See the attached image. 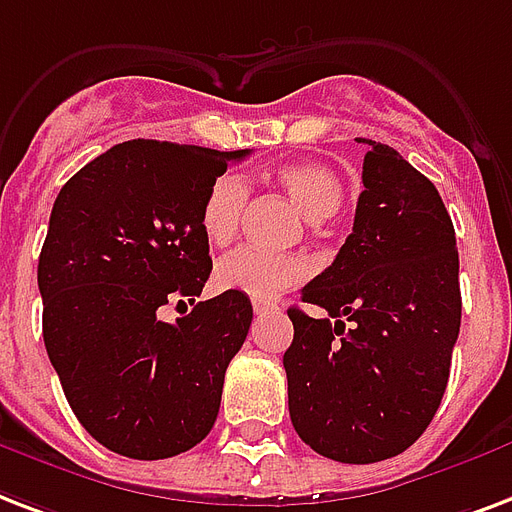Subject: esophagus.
<instances>
[{
  "mask_svg": "<svg viewBox=\"0 0 512 512\" xmlns=\"http://www.w3.org/2000/svg\"><path fill=\"white\" fill-rule=\"evenodd\" d=\"M252 308H255V314L257 317H263V314H273V311H276V303H271V300H255V303H252Z\"/></svg>",
  "mask_w": 512,
  "mask_h": 512,
  "instance_id": "34e87169",
  "label": "esophagus"
}]
</instances>
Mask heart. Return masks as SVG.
Returning <instances> with one entry per match:
<instances>
[{
    "label": "heart",
    "mask_w": 512,
    "mask_h": 512,
    "mask_svg": "<svg viewBox=\"0 0 512 512\" xmlns=\"http://www.w3.org/2000/svg\"><path fill=\"white\" fill-rule=\"evenodd\" d=\"M276 185L290 195L311 222L333 217L343 204V185L333 169L322 163H287L273 171ZM249 204V185L236 174H222L209 185L198 222L209 244L225 247L239 233L241 217ZM311 273L306 257L268 255L260 249L241 247L214 268V284L225 292H239L252 300H268L300 284Z\"/></svg>",
    "instance_id": "obj_1"
}]
</instances>
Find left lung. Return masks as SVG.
Here are the masks:
<instances>
[{
	"mask_svg": "<svg viewBox=\"0 0 512 512\" xmlns=\"http://www.w3.org/2000/svg\"><path fill=\"white\" fill-rule=\"evenodd\" d=\"M354 228L292 306L284 351L290 419L303 443L346 464L403 454L438 411L462 325L459 252L438 187L370 142Z\"/></svg>",
	"mask_w": 512,
	"mask_h": 512,
	"instance_id": "left-lung-1",
	"label": "left lung"
}]
</instances>
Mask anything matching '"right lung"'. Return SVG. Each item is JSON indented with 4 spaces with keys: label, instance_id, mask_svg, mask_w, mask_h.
Returning <instances> with one entry per match:
<instances>
[{
    "label": "right lung",
    "instance_id": "obj_1",
    "mask_svg": "<svg viewBox=\"0 0 512 512\" xmlns=\"http://www.w3.org/2000/svg\"><path fill=\"white\" fill-rule=\"evenodd\" d=\"M247 155L134 139L83 166L53 204L37 265L42 338L77 421L115 454L169 459L214 427L252 303L222 292L174 325L158 311L204 290L201 201Z\"/></svg>",
    "mask_w": 512,
    "mask_h": 512
}]
</instances>
